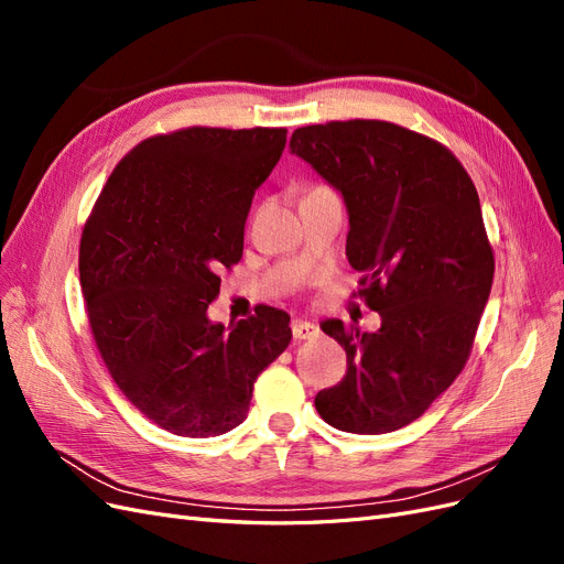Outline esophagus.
<instances>
[{"mask_svg": "<svg viewBox=\"0 0 564 564\" xmlns=\"http://www.w3.org/2000/svg\"><path fill=\"white\" fill-rule=\"evenodd\" d=\"M292 334L296 340H308V338H317L319 336V327L313 322H294Z\"/></svg>", "mask_w": 564, "mask_h": 564, "instance_id": "1", "label": "esophagus"}]
</instances>
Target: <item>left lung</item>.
Listing matches in <instances>:
<instances>
[{
    "mask_svg": "<svg viewBox=\"0 0 564 564\" xmlns=\"http://www.w3.org/2000/svg\"><path fill=\"white\" fill-rule=\"evenodd\" d=\"M289 148L344 197L348 263L365 272V301L381 315L373 334L319 324L346 348L348 369L315 406L338 431H398L470 355L494 280L480 197L447 148L379 119L301 127Z\"/></svg>",
    "mask_w": 564,
    "mask_h": 564,
    "instance_id": "1",
    "label": "left lung"
}]
</instances>
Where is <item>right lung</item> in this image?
Segmentation results:
<instances>
[{"label":"right lung","mask_w":564,"mask_h":564,"mask_svg":"<svg viewBox=\"0 0 564 564\" xmlns=\"http://www.w3.org/2000/svg\"><path fill=\"white\" fill-rule=\"evenodd\" d=\"M286 129L193 127L135 145L84 226L79 282L96 346L127 400L181 437H216L249 412L253 381L292 327L263 305L212 322L218 272L242 259L245 220Z\"/></svg>","instance_id":"obj_1"}]
</instances>
